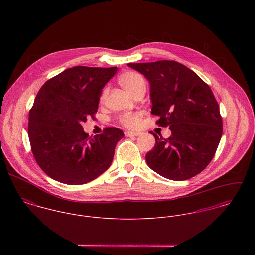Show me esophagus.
I'll use <instances>...</instances> for the list:
<instances>
[{
  "label": "esophagus",
  "mask_w": 255,
  "mask_h": 255,
  "mask_svg": "<svg viewBox=\"0 0 255 255\" xmlns=\"http://www.w3.org/2000/svg\"><path fill=\"white\" fill-rule=\"evenodd\" d=\"M125 134L128 137H134V136H138L140 133L139 132H134V131H126Z\"/></svg>",
  "instance_id": "1"
}]
</instances>
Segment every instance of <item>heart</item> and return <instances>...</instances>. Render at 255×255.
<instances>
[{
    "label": "heart",
    "mask_w": 255,
    "mask_h": 255,
    "mask_svg": "<svg viewBox=\"0 0 255 255\" xmlns=\"http://www.w3.org/2000/svg\"><path fill=\"white\" fill-rule=\"evenodd\" d=\"M119 83L133 97H135L140 92L145 91V79L141 74L135 72H126L122 73L119 77ZM107 94H108V88H104L99 98L100 103H104V101L106 100ZM120 121L124 126L128 128H133L137 125L139 121V116L138 114H126L121 117Z\"/></svg>",
    "instance_id": "obj_1"
}]
</instances>
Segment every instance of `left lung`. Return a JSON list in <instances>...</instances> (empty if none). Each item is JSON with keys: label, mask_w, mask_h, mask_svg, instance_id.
<instances>
[{"label": "left lung", "mask_w": 255, "mask_h": 255, "mask_svg": "<svg viewBox=\"0 0 255 255\" xmlns=\"http://www.w3.org/2000/svg\"><path fill=\"white\" fill-rule=\"evenodd\" d=\"M150 84L151 114L169 127L167 139L155 133L147 165L160 176L184 181L201 173L213 159L223 133L218 103L211 88L191 70L175 61L128 64Z\"/></svg>", "instance_id": "obj_1"}]
</instances>
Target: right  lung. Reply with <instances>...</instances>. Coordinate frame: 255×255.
<instances>
[{"label": "right lung", "mask_w": 255, "mask_h": 255, "mask_svg": "<svg viewBox=\"0 0 255 255\" xmlns=\"http://www.w3.org/2000/svg\"><path fill=\"white\" fill-rule=\"evenodd\" d=\"M117 71L77 66L40 88L29 112L28 137L37 164L53 180L83 184L111 166L123 130L107 128L92 137L81 124L94 118L102 89Z\"/></svg>", "instance_id": "add662e5"}]
</instances>
